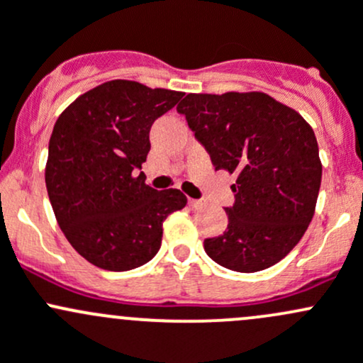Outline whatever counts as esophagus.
Listing matches in <instances>:
<instances>
[{"label": "esophagus", "mask_w": 363, "mask_h": 363, "mask_svg": "<svg viewBox=\"0 0 363 363\" xmlns=\"http://www.w3.org/2000/svg\"><path fill=\"white\" fill-rule=\"evenodd\" d=\"M189 204L192 208H204L206 206V199H189Z\"/></svg>", "instance_id": "obj_1"}]
</instances>
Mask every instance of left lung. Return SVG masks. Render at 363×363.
Masks as SVG:
<instances>
[{
	"mask_svg": "<svg viewBox=\"0 0 363 363\" xmlns=\"http://www.w3.org/2000/svg\"><path fill=\"white\" fill-rule=\"evenodd\" d=\"M215 169L236 174L225 233L204 239L209 259L257 272L289 255L311 223L321 183L311 125L264 92L186 94L177 106Z\"/></svg>",
	"mask_w": 363,
	"mask_h": 363,
	"instance_id": "1",
	"label": "left lung"
}]
</instances>
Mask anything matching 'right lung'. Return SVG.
I'll list each match as a JSON object with an SVG mask.
<instances>
[{
	"mask_svg": "<svg viewBox=\"0 0 363 363\" xmlns=\"http://www.w3.org/2000/svg\"><path fill=\"white\" fill-rule=\"evenodd\" d=\"M183 92L111 80L85 92L61 113L48 143V199L74 250L106 271L150 262L162 223L186 204L180 190L148 186L141 164L150 127Z\"/></svg>",
	"mask_w": 363,
	"mask_h": 363,
	"instance_id": "1",
	"label": "right lung"
}]
</instances>
